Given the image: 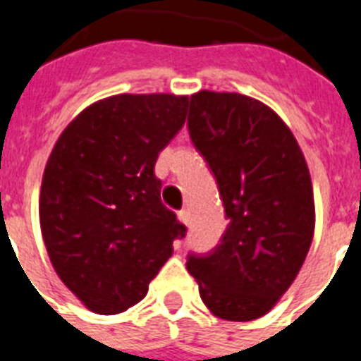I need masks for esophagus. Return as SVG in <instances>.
<instances>
[{"mask_svg":"<svg viewBox=\"0 0 361 361\" xmlns=\"http://www.w3.org/2000/svg\"><path fill=\"white\" fill-rule=\"evenodd\" d=\"M178 219H180L183 225L189 226V223H191V214H189V209H181L180 214H178Z\"/></svg>","mask_w":361,"mask_h":361,"instance_id":"esophagus-1","label":"esophagus"}]
</instances>
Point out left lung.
<instances>
[{
  "instance_id": "8db88e82",
  "label": "left lung",
  "mask_w": 361,
  "mask_h": 361,
  "mask_svg": "<svg viewBox=\"0 0 361 361\" xmlns=\"http://www.w3.org/2000/svg\"><path fill=\"white\" fill-rule=\"evenodd\" d=\"M189 133L231 223L219 245L191 255L187 269L217 319H260L290 288L313 241V183L302 147L268 104L231 92L192 93Z\"/></svg>"
}]
</instances>
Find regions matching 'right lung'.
I'll return each mask as SVG.
<instances>
[{
	"instance_id": "1",
	"label": "right lung",
	"mask_w": 361,
	"mask_h": 361,
	"mask_svg": "<svg viewBox=\"0 0 361 361\" xmlns=\"http://www.w3.org/2000/svg\"><path fill=\"white\" fill-rule=\"evenodd\" d=\"M187 95L120 93L86 106L59 135L42 174L39 221L63 285L97 314H118L185 236L153 169L183 127Z\"/></svg>"
}]
</instances>
